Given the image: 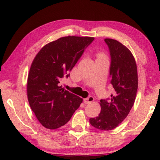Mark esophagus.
I'll list each match as a JSON object with an SVG mask.
<instances>
[{
    "label": "esophagus",
    "mask_w": 160,
    "mask_h": 160,
    "mask_svg": "<svg viewBox=\"0 0 160 160\" xmlns=\"http://www.w3.org/2000/svg\"><path fill=\"white\" fill-rule=\"evenodd\" d=\"M94 101V97L90 96V97H88V98L84 99V103H85V104H90V103L93 102Z\"/></svg>",
    "instance_id": "obj_1"
}]
</instances>
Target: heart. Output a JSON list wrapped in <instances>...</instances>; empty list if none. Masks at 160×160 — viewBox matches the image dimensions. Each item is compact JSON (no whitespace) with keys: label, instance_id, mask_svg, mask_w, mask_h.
Masks as SVG:
<instances>
[{"label":"heart","instance_id":"b5f03b06","mask_svg":"<svg viewBox=\"0 0 160 160\" xmlns=\"http://www.w3.org/2000/svg\"><path fill=\"white\" fill-rule=\"evenodd\" d=\"M99 57H105V56L103 54H100V55H99Z\"/></svg>","mask_w":160,"mask_h":160}]
</instances>
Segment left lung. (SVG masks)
Segmentation results:
<instances>
[{"label":"left lung","mask_w":160,"mask_h":160,"mask_svg":"<svg viewBox=\"0 0 160 160\" xmlns=\"http://www.w3.org/2000/svg\"><path fill=\"white\" fill-rule=\"evenodd\" d=\"M111 56L110 77L113 94L100 100L101 112L90 123L100 131H111L125 119L133 106L138 90L135 58L128 48L115 39H105Z\"/></svg>","instance_id":"left-lung-1"}]
</instances>
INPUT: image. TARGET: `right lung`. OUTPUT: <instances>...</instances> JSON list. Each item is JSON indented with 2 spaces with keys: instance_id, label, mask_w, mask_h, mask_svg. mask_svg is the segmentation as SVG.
Masks as SVG:
<instances>
[{
  "instance_id": "right-lung-1",
  "label": "right lung",
  "mask_w": 160,
  "mask_h": 160,
  "mask_svg": "<svg viewBox=\"0 0 160 160\" xmlns=\"http://www.w3.org/2000/svg\"><path fill=\"white\" fill-rule=\"evenodd\" d=\"M94 37L68 36L46 44L35 56L28 79V98L38 121L48 129L68 123L82 99L60 85Z\"/></svg>"
}]
</instances>
